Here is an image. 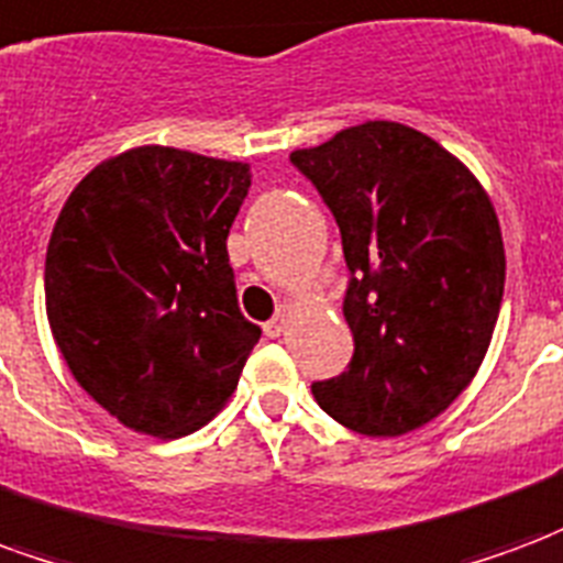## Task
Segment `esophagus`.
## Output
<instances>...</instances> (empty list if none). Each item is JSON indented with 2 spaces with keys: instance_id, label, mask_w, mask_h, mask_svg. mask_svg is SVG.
I'll list each match as a JSON object with an SVG mask.
<instances>
[{
  "instance_id": "obj_1",
  "label": "esophagus",
  "mask_w": 563,
  "mask_h": 563,
  "mask_svg": "<svg viewBox=\"0 0 563 563\" xmlns=\"http://www.w3.org/2000/svg\"><path fill=\"white\" fill-rule=\"evenodd\" d=\"M289 313H292V307H289V303H283L280 310H277V316H274L271 322H265V334L280 336L283 331H286V324H289Z\"/></svg>"
}]
</instances>
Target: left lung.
I'll return each mask as SVG.
<instances>
[{
  "label": "left lung",
  "instance_id": "left-lung-1",
  "mask_svg": "<svg viewBox=\"0 0 563 563\" xmlns=\"http://www.w3.org/2000/svg\"><path fill=\"white\" fill-rule=\"evenodd\" d=\"M343 235V316L355 355L313 382L336 423L397 439L430 423L477 376L504 295L493 199L468 166L399 122H364L295 148Z\"/></svg>",
  "mask_w": 563,
  "mask_h": 563
}]
</instances>
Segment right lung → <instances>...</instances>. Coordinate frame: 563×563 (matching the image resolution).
Listing matches in <instances>:
<instances>
[{
    "label": "right lung",
    "instance_id": "add662e5",
    "mask_svg": "<svg viewBox=\"0 0 563 563\" xmlns=\"http://www.w3.org/2000/svg\"><path fill=\"white\" fill-rule=\"evenodd\" d=\"M250 164L140 145L70 190L44 295L70 376L128 430L181 439L214 418L260 324L235 298L227 235Z\"/></svg>",
    "mask_w": 563,
    "mask_h": 563
}]
</instances>
